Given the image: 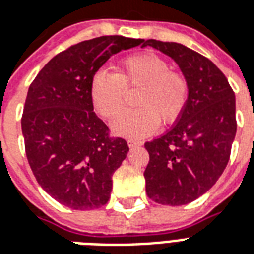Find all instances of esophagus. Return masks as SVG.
I'll return each mask as SVG.
<instances>
[{"instance_id": "34e87169", "label": "esophagus", "mask_w": 254, "mask_h": 254, "mask_svg": "<svg viewBox=\"0 0 254 254\" xmlns=\"http://www.w3.org/2000/svg\"><path fill=\"white\" fill-rule=\"evenodd\" d=\"M144 142L142 141H138V140H127V145L130 146V148H133V146H140L142 145Z\"/></svg>"}]
</instances>
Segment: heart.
Wrapping results in <instances>:
<instances>
[{
	"mask_svg": "<svg viewBox=\"0 0 254 254\" xmlns=\"http://www.w3.org/2000/svg\"><path fill=\"white\" fill-rule=\"evenodd\" d=\"M138 90L134 105L113 122V132L127 138H142L160 125L172 124L182 116L189 101V83L183 75L171 69L170 63L152 52L125 58L117 74L99 69L91 79L90 97L95 112L103 118L117 117L127 99V91Z\"/></svg>",
	"mask_w": 254,
	"mask_h": 254,
	"instance_id": "1",
	"label": "heart"
}]
</instances>
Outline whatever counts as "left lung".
<instances>
[{
  "instance_id": "left-lung-1",
  "label": "left lung",
  "mask_w": 254,
  "mask_h": 254,
  "mask_svg": "<svg viewBox=\"0 0 254 254\" xmlns=\"http://www.w3.org/2000/svg\"><path fill=\"white\" fill-rule=\"evenodd\" d=\"M146 46L174 59L189 83V101L176 124L145 142L146 194L156 203L182 206L207 192L226 168L237 132L236 97L222 71L198 52L153 39Z\"/></svg>"
}]
</instances>
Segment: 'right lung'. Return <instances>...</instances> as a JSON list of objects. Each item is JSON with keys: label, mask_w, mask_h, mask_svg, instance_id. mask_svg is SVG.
<instances>
[{"label": "right lung", "mask_w": 254, "mask_h": 254, "mask_svg": "<svg viewBox=\"0 0 254 254\" xmlns=\"http://www.w3.org/2000/svg\"><path fill=\"white\" fill-rule=\"evenodd\" d=\"M142 39L101 36L60 52L28 90L21 129L28 163L41 189L65 207L93 210L108 203L114 171L125 160L124 138L94 113L90 86L95 72Z\"/></svg>", "instance_id": "1"}]
</instances>
